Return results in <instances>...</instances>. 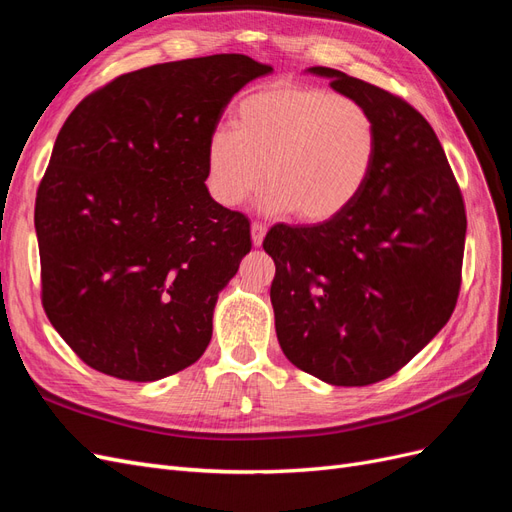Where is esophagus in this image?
<instances>
[{"mask_svg":"<svg viewBox=\"0 0 512 512\" xmlns=\"http://www.w3.org/2000/svg\"><path fill=\"white\" fill-rule=\"evenodd\" d=\"M265 235H267V226L260 222H254L252 224V243L258 247L262 243V239H265Z\"/></svg>","mask_w":512,"mask_h":512,"instance_id":"34e87169","label":"esophagus"}]
</instances>
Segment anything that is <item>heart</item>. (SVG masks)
Listing matches in <instances>:
<instances>
[{
    "instance_id": "1",
    "label": "heart",
    "mask_w": 512,
    "mask_h": 512,
    "mask_svg": "<svg viewBox=\"0 0 512 512\" xmlns=\"http://www.w3.org/2000/svg\"><path fill=\"white\" fill-rule=\"evenodd\" d=\"M232 123L235 132L220 128L207 143V185L222 207L250 198L265 173L267 213L329 222L361 196L376 162L374 117L322 87L273 83L245 96Z\"/></svg>"
}]
</instances>
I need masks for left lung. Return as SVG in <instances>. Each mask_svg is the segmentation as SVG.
Segmentation results:
<instances>
[{"label": "left lung", "mask_w": 512, "mask_h": 512, "mask_svg": "<svg viewBox=\"0 0 512 512\" xmlns=\"http://www.w3.org/2000/svg\"><path fill=\"white\" fill-rule=\"evenodd\" d=\"M376 121V162L335 220L275 224L271 305L286 359L333 386L393 376L451 318L461 286L466 209L427 119L346 72L314 66Z\"/></svg>", "instance_id": "1"}]
</instances>
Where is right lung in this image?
Here are the masks:
<instances>
[{
	"label": "right lung",
	"mask_w": 512,
	"mask_h": 512,
	"mask_svg": "<svg viewBox=\"0 0 512 512\" xmlns=\"http://www.w3.org/2000/svg\"><path fill=\"white\" fill-rule=\"evenodd\" d=\"M273 68L222 53L123 74L66 119L36 196L42 305L89 367L153 382L207 350L250 220L207 190V143Z\"/></svg>",
	"instance_id": "add662e5"
}]
</instances>
